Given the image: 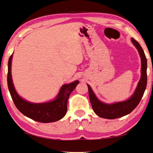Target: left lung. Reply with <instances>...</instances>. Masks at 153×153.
I'll return each mask as SVG.
<instances>
[{
    "label": "left lung",
    "mask_w": 153,
    "mask_h": 153,
    "mask_svg": "<svg viewBox=\"0 0 153 153\" xmlns=\"http://www.w3.org/2000/svg\"><path fill=\"white\" fill-rule=\"evenodd\" d=\"M131 40L138 51L141 58V78L135 93L130 97V98L126 101L115 102L113 104L104 103L97 98L91 88L89 85H88L89 98L93 111L99 117L102 118L115 119L130 113L140 102L141 98L145 93L147 85V58L138 42L132 38Z\"/></svg>",
    "instance_id": "obj_1"
}]
</instances>
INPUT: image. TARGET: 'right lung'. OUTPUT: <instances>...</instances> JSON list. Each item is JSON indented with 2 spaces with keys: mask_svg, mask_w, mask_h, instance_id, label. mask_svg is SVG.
<instances>
[{
  "mask_svg": "<svg viewBox=\"0 0 153 153\" xmlns=\"http://www.w3.org/2000/svg\"><path fill=\"white\" fill-rule=\"evenodd\" d=\"M10 56L8 64V87L13 102L18 110L29 118L40 123L56 122L62 119L67 112V102L71 93L79 83L78 80L65 84L60 88L58 95L54 100L44 103H32L23 100L15 90L11 76V60Z\"/></svg>",
  "mask_w": 153,
  "mask_h": 153,
  "instance_id": "right-lung-1",
  "label": "right lung"
}]
</instances>
